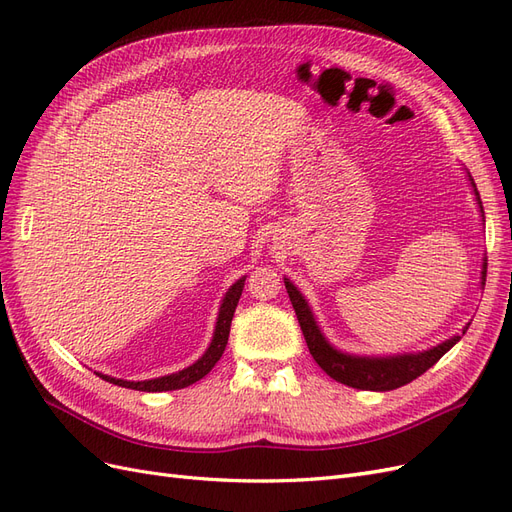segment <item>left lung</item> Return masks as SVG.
<instances>
[{"label": "left lung", "mask_w": 512, "mask_h": 512, "mask_svg": "<svg viewBox=\"0 0 512 512\" xmlns=\"http://www.w3.org/2000/svg\"><path fill=\"white\" fill-rule=\"evenodd\" d=\"M468 177H470V173H468ZM470 183H472L476 200H478L480 215L485 218L483 203H480V196L476 192V185H474L472 177H470ZM485 277H487V262H483V271H480V284L483 286H485ZM284 284H286L294 312H297L303 337H305L309 352H312V356H314V361L322 367V371H327L333 380L342 382L346 386H352V389H361V391L399 389V386L416 380L418 376L425 374L429 367L436 365L442 356L459 342L461 335H466V331L470 327V324H466L461 335H453L451 339H446V342L433 346L429 350L416 352V354L356 356V354H348V352L333 348L327 342V337L322 335L318 322L312 314V309H309L305 297L297 290V286H294L288 277H284Z\"/></svg>", "instance_id": "obj_1"}]
</instances>
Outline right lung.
Masks as SVG:
<instances>
[{"label":"right lung","instance_id":"1","mask_svg":"<svg viewBox=\"0 0 512 512\" xmlns=\"http://www.w3.org/2000/svg\"><path fill=\"white\" fill-rule=\"evenodd\" d=\"M245 286V275L241 280H237L232 284L226 292V297L222 299L220 305V314H218V322H215V331H213V339L207 348V352L200 356L196 363H192L190 367H185L177 374L170 376H162V378H153V380H141V382H130V380H121V378H111L106 374H98L102 380L113 382L117 386H126V389H134V391H145V393H160V391H177V389H185L194 382H198L200 378H205L209 371L213 369V365L220 361V356L226 350L228 344V333H230V322L232 316H235L237 303L241 299V292Z\"/></svg>","mask_w":512,"mask_h":512}]
</instances>
